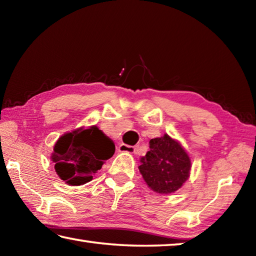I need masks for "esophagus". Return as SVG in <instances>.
<instances>
[{"instance_id": "obj_1", "label": "esophagus", "mask_w": 256, "mask_h": 256, "mask_svg": "<svg viewBox=\"0 0 256 256\" xmlns=\"http://www.w3.org/2000/svg\"><path fill=\"white\" fill-rule=\"evenodd\" d=\"M120 152H128V154H136V148H134L132 146H128L125 144H122L118 146Z\"/></svg>"}]
</instances>
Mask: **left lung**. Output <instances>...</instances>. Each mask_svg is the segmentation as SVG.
Masks as SVG:
<instances>
[{
  "instance_id": "8db88e82",
  "label": "left lung",
  "mask_w": 256,
  "mask_h": 256,
  "mask_svg": "<svg viewBox=\"0 0 256 256\" xmlns=\"http://www.w3.org/2000/svg\"><path fill=\"white\" fill-rule=\"evenodd\" d=\"M149 144L150 150L141 158L138 170L156 193H174L190 177V159L188 152L168 134L151 138Z\"/></svg>"
}]
</instances>
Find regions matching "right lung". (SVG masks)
Returning <instances> with one entry per match:
<instances>
[{
    "label": "right lung",
    "instance_id": "right-lung-1",
    "mask_svg": "<svg viewBox=\"0 0 256 256\" xmlns=\"http://www.w3.org/2000/svg\"><path fill=\"white\" fill-rule=\"evenodd\" d=\"M115 152V144L96 125L63 134L50 156L56 174L72 186L88 183Z\"/></svg>",
    "mask_w": 256,
    "mask_h": 256
}]
</instances>
